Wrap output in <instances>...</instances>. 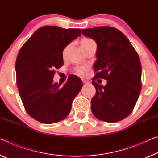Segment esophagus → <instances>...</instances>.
<instances>
[{"label":"esophagus","mask_w":158,"mask_h":158,"mask_svg":"<svg viewBox=\"0 0 158 158\" xmlns=\"http://www.w3.org/2000/svg\"><path fill=\"white\" fill-rule=\"evenodd\" d=\"M82 81H83V83L84 84H86L89 83V81H88V80H86V79H82Z\"/></svg>","instance_id":"1"}]
</instances>
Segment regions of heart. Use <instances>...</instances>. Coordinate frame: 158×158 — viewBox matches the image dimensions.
Returning <instances> with one entry per match:
<instances>
[{
    "label": "heart",
    "mask_w": 158,
    "mask_h": 158,
    "mask_svg": "<svg viewBox=\"0 0 158 158\" xmlns=\"http://www.w3.org/2000/svg\"><path fill=\"white\" fill-rule=\"evenodd\" d=\"M93 40L89 38H83L81 40V42H80V45L81 46H84V45L89 43V42L92 41ZM87 69H88V67L87 66H79L76 68V72L79 75H84L86 73Z\"/></svg>",
    "instance_id": "1"
}]
</instances>
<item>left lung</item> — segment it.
Here are the masks:
<instances>
[{"mask_svg":"<svg viewBox=\"0 0 158 158\" xmlns=\"http://www.w3.org/2000/svg\"><path fill=\"white\" fill-rule=\"evenodd\" d=\"M81 31L97 44L93 81L107 80L106 86L92 82L96 93L91 99V111L101 121L119 122L131 114L141 92L139 55L125 35L114 27H96Z\"/></svg>","mask_w":158,"mask_h":158,"instance_id":"8db88e82","label":"left lung"}]
</instances>
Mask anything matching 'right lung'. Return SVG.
I'll use <instances>...</instances> for the list:
<instances>
[{"label": "right lung", "instance_id": "obj_1", "mask_svg": "<svg viewBox=\"0 0 158 158\" xmlns=\"http://www.w3.org/2000/svg\"><path fill=\"white\" fill-rule=\"evenodd\" d=\"M81 35L79 29L42 27L17 55L15 70L19 96L27 113L41 123H56L67 117L83 86L76 75L69 76L63 86L53 82L55 69L63 65L64 48Z\"/></svg>", "mask_w": 158, "mask_h": 158}]
</instances>
